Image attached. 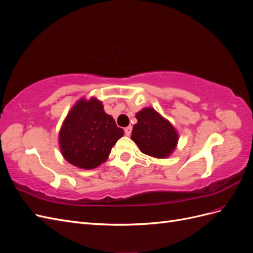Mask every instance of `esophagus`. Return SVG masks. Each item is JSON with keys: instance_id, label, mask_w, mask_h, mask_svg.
I'll return each instance as SVG.
<instances>
[{"instance_id": "34e87169", "label": "esophagus", "mask_w": 253, "mask_h": 253, "mask_svg": "<svg viewBox=\"0 0 253 253\" xmlns=\"http://www.w3.org/2000/svg\"><path fill=\"white\" fill-rule=\"evenodd\" d=\"M131 133H132V126H126V127L125 128V134H126V136H129V135H131Z\"/></svg>"}]
</instances>
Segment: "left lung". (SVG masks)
<instances>
[{
    "label": "left lung",
    "mask_w": 253,
    "mask_h": 253,
    "mask_svg": "<svg viewBox=\"0 0 253 253\" xmlns=\"http://www.w3.org/2000/svg\"><path fill=\"white\" fill-rule=\"evenodd\" d=\"M131 139L143 154L156 158H166L176 148L178 135L169 121L154 109L145 108L136 114Z\"/></svg>",
    "instance_id": "1"
}]
</instances>
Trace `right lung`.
Listing matches in <instances>:
<instances>
[{
    "label": "right lung",
    "instance_id": "right-lung-1",
    "mask_svg": "<svg viewBox=\"0 0 253 253\" xmlns=\"http://www.w3.org/2000/svg\"><path fill=\"white\" fill-rule=\"evenodd\" d=\"M124 136L112 116L96 98H82L68 113L59 133L61 153L68 163L90 170L108 159L111 150Z\"/></svg>",
    "mask_w": 253,
    "mask_h": 253
}]
</instances>
